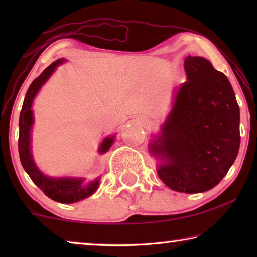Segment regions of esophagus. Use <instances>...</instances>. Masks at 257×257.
<instances>
[{
  "label": "esophagus",
  "instance_id": "esophagus-1",
  "mask_svg": "<svg viewBox=\"0 0 257 257\" xmlns=\"http://www.w3.org/2000/svg\"><path fill=\"white\" fill-rule=\"evenodd\" d=\"M141 122H142V123H144V124H145V123H147V119H145V118H144V119H142V120H141Z\"/></svg>",
  "mask_w": 257,
  "mask_h": 257
}]
</instances>
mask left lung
<instances>
[{"instance_id":"left-lung-1","label":"left lung","mask_w":257,"mask_h":257,"mask_svg":"<svg viewBox=\"0 0 257 257\" xmlns=\"http://www.w3.org/2000/svg\"><path fill=\"white\" fill-rule=\"evenodd\" d=\"M184 67L187 81L149 149L169 188L196 194L219 184L236 160L240 112L228 78L210 61L189 55Z\"/></svg>"}]
</instances>
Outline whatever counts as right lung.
I'll return each mask as SVG.
<instances>
[{
	"label": "right lung",
	"instance_id": "1",
	"mask_svg": "<svg viewBox=\"0 0 257 257\" xmlns=\"http://www.w3.org/2000/svg\"><path fill=\"white\" fill-rule=\"evenodd\" d=\"M64 59H59L47 67L36 79L26 93L23 108L20 112L19 118V141L18 149L21 164L25 171L28 173L30 179L38 188L42 189L47 197L53 199L55 202L63 204H71L79 202L81 199L92 196L99 186V178L85 184L84 178L79 177H50L43 173L35 163L32 154V127L34 124V113L32 110L34 98L40 92L42 86L49 80L52 73L55 71L60 64L64 62ZM115 136H107L103 139L98 149V153L104 154L110 150Z\"/></svg>",
	"mask_w": 257,
	"mask_h": 257
}]
</instances>
